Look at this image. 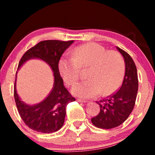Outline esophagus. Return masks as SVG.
Instances as JSON below:
<instances>
[{
	"instance_id": "esophagus-1",
	"label": "esophagus",
	"mask_w": 155,
	"mask_h": 155,
	"mask_svg": "<svg viewBox=\"0 0 155 155\" xmlns=\"http://www.w3.org/2000/svg\"><path fill=\"white\" fill-rule=\"evenodd\" d=\"M76 101H77L79 103H87V101H84V100H81V99H77Z\"/></svg>"
}]
</instances>
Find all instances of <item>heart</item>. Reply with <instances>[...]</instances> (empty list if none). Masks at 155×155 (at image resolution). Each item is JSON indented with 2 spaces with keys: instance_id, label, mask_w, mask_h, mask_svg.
I'll return each mask as SVG.
<instances>
[{
  "instance_id": "b5f03b06",
  "label": "heart",
  "mask_w": 155,
  "mask_h": 155,
  "mask_svg": "<svg viewBox=\"0 0 155 155\" xmlns=\"http://www.w3.org/2000/svg\"><path fill=\"white\" fill-rule=\"evenodd\" d=\"M73 57H63L58 70L69 86L74 85L80 76L81 68H88L87 80L76 84L72 88L75 96L91 98L100 94L109 95L119 86L124 73V61L118 51H107L96 43H89L75 48Z\"/></svg>"
}]
</instances>
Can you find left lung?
Segmentation results:
<instances>
[{
    "mask_svg": "<svg viewBox=\"0 0 155 155\" xmlns=\"http://www.w3.org/2000/svg\"><path fill=\"white\" fill-rule=\"evenodd\" d=\"M125 62V74L122 85L118 91L96 102L99 104V114L91 118L95 127L112 129L121 125L133 111L138 91V76L135 63L128 53L116 47Z\"/></svg>",
    "mask_w": 155,
    "mask_h": 155,
    "instance_id": "obj_1",
    "label": "left lung"
}]
</instances>
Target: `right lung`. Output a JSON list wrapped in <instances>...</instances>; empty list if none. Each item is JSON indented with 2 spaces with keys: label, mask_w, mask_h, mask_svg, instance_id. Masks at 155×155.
Masks as SVG:
<instances>
[{
  "label": "right lung",
  "mask_w": 155,
  "mask_h": 155,
  "mask_svg": "<svg viewBox=\"0 0 155 155\" xmlns=\"http://www.w3.org/2000/svg\"><path fill=\"white\" fill-rule=\"evenodd\" d=\"M73 42V40L41 41L28 50L18 63V69H19L30 59H40L49 65L54 74V85L51 92L42 102L35 105H28L20 100L15 82L14 97L18 112L25 124L34 130L50 134L60 130L64 123L67 105L75 101V98L64 85L58 70V63L62 54Z\"/></svg>",
  "instance_id": "right-lung-1"
}]
</instances>
